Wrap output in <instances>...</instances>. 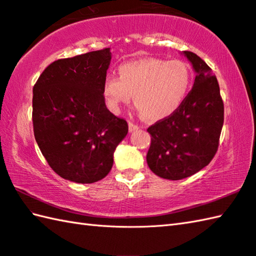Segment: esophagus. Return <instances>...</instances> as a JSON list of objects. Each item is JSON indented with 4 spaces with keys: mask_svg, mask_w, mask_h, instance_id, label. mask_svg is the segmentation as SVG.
Segmentation results:
<instances>
[{
    "mask_svg": "<svg viewBox=\"0 0 256 256\" xmlns=\"http://www.w3.org/2000/svg\"><path fill=\"white\" fill-rule=\"evenodd\" d=\"M128 128H130V132H134V131H136V130H138L140 126L138 124H135L133 122H128Z\"/></svg>",
    "mask_w": 256,
    "mask_h": 256,
    "instance_id": "1",
    "label": "esophagus"
}]
</instances>
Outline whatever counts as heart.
<instances>
[{
  "instance_id": "obj_1",
  "label": "heart",
  "mask_w": 256,
  "mask_h": 256,
  "mask_svg": "<svg viewBox=\"0 0 256 256\" xmlns=\"http://www.w3.org/2000/svg\"><path fill=\"white\" fill-rule=\"evenodd\" d=\"M118 77L108 74L102 82L106 108L118 114L122 104L133 100L143 118L158 121L168 118L186 98L192 72L182 60L146 57L123 62L118 67Z\"/></svg>"
}]
</instances>
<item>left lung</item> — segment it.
I'll use <instances>...</instances> for the list:
<instances>
[{
    "instance_id": "1",
    "label": "left lung",
    "mask_w": 256,
    "mask_h": 256,
    "mask_svg": "<svg viewBox=\"0 0 256 256\" xmlns=\"http://www.w3.org/2000/svg\"><path fill=\"white\" fill-rule=\"evenodd\" d=\"M196 72L194 84L172 116L150 125L146 155L155 175L179 180L198 172L214 158L224 120L218 80L211 68L192 52H184Z\"/></svg>"
}]
</instances>
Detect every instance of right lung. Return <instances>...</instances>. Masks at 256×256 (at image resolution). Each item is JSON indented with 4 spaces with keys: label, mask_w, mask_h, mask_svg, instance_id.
Listing matches in <instances>:
<instances>
[{
    "label": "right lung",
    "mask_w": 256,
    "mask_h": 256,
    "mask_svg": "<svg viewBox=\"0 0 256 256\" xmlns=\"http://www.w3.org/2000/svg\"><path fill=\"white\" fill-rule=\"evenodd\" d=\"M110 62V48L58 59L32 88L35 140L52 170L67 180L104 178L128 134V122L108 110L102 96Z\"/></svg>",
    "instance_id": "right-lung-1"
}]
</instances>
